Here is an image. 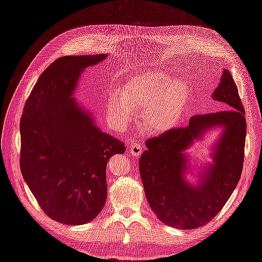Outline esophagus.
<instances>
[{"label": "esophagus", "instance_id": "obj_1", "mask_svg": "<svg viewBox=\"0 0 262 262\" xmlns=\"http://www.w3.org/2000/svg\"><path fill=\"white\" fill-rule=\"evenodd\" d=\"M142 149H143V148H142V145L140 143H132L129 147L131 155L134 156V157L140 156L141 153H142Z\"/></svg>", "mask_w": 262, "mask_h": 262}]
</instances>
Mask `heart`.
<instances>
[{"label": "heart", "mask_w": 262, "mask_h": 262, "mask_svg": "<svg viewBox=\"0 0 262 262\" xmlns=\"http://www.w3.org/2000/svg\"><path fill=\"white\" fill-rule=\"evenodd\" d=\"M189 101L184 81L165 72H145L123 85L122 96L114 95L107 102L113 121L123 126L133 118V107L144 110L143 123L152 132L168 131L179 123Z\"/></svg>", "instance_id": "1"}]
</instances>
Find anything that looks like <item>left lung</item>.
I'll return each mask as SVG.
<instances>
[{
    "mask_svg": "<svg viewBox=\"0 0 262 262\" xmlns=\"http://www.w3.org/2000/svg\"><path fill=\"white\" fill-rule=\"evenodd\" d=\"M224 102L223 112L196 115L185 128L170 129L148 139L140 157V173L150 209L164 224L192 229L208 224L224 207L241 179L246 140L245 109L238 89L227 70L213 92ZM217 126L224 133L213 149V164L202 172L194 187L184 180V150L203 133Z\"/></svg>",
    "mask_w": 262,
    "mask_h": 262,
    "instance_id": "1",
    "label": "left lung"
}]
</instances>
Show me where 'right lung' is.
<instances>
[{
  "mask_svg": "<svg viewBox=\"0 0 262 262\" xmlns=\"http://www.w3.org/2000/svg\"><path fill=\"white\" fill-rule=\"evenodd\" d=\"M107 54L67 55L39 77L20 119V170L50 219L82 225L96 217L107 199L110 157L123 154L120 140L101 132L73 98L83 71Z\"/></svg>",
  "mask_w": 262,
  "mask_h": 262,
  "instance_id": "right-lung-1",
  "label": "right lung"
}]
</instances>
